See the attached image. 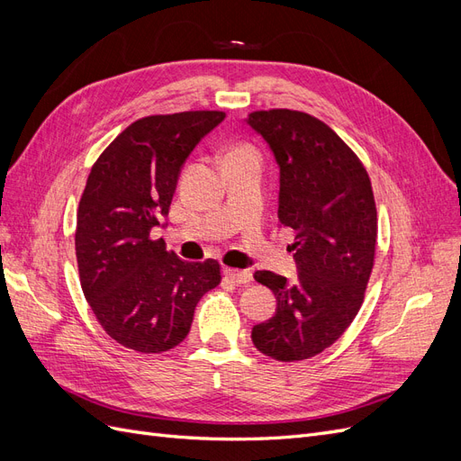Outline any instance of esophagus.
Wrapping results in <instances>:
<instances>
[{
	"instance_id": "obj_1",
	"label": "esophagus",
	"mask_w": 461,
	"mask_h": 461,
	"mask_svg": "<svg viewBox=\"0 0 461 461\" xmlns=\"http://www.w3.org/2000/svg\"><path fill=\"white\" fill-rule=\"evenodd\" d=\"M225 275L236 285H246L252 281V273H249L248 269H225Z\"/></svg>"
}]
</instances>
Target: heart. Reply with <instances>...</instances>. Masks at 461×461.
<instances>
[{"label":"heart","instance_id":"b5f03b06","mask_svg":"<svg viewBox=\"0 0 461 461\" xmlns=\"http://www.w3.org/2000/svg\"><path fill=\"white\" fill-rule=\"evenodd\" d=\"M232 156H256V151L246 144H239V146H232L227 151V158H232Z\"/></svg>","mask_w":461,"mask_h":461}]
</instances>
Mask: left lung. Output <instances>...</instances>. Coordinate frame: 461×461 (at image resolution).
I'll use <instances>...</instances> for the list:
<instances>
[{"mask_svg": "<svg viewBox=\"0 0 461 461\" xmlns=\"http://www.w3.org/2000/svg\"><path fill=\"white\" fill-rule=\"evenodd\" d=\"M248 124L278 165V225L294 229L296 283L258 271L276 310L252 329L258 350L278 361L308 359L337 342L364 302L376 242L371 180L342 138L302 111H254Z\"/></svg>", "mask_w": 461, "mask_h": 461, "instance_id": "left-lung-1", "label": "left lung"}]
</instances>
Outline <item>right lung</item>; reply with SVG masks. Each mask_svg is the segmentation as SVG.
Returning <instances> with one entry per match:
<instances>
[{
  "instance_id": "right-lung-1",
  "label": "right lung",
  "mask_w": 461,
  "mask_h": 461,
  "mask_svg": "<svg viewBox=\"0 0 461 461\" xmlns=\"http://www.w3.org/2000/svg\"><path fill=\"white\" fill-rule=\"evenodd\" d=\"M222 111L138 119L107 146L86 180L77 213L82 292L111 339L161 354L186 339L200 298L221 283L219 263L167 252L165 227L183 165Z\"/></svg>"
}]
</instances>
